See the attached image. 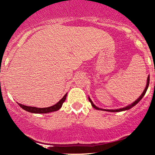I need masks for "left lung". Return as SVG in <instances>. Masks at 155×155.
<instances>
[{"instance_id":"1","label":"left lung","mask_w":155,"mask_h":155,"mask_svg":"<svg viewBox=\"0 0 155 155\" xmlns=\"http://www.w3.org/2000/svg\"><path fill=\"white\" fill-rule=\"evenodd\" d=\"M147 85H146V87H145V90L143 91V94H142L140 95V96L139 98L137 99V100H135V101H134V102H133L132 104H131L128 105V107H124V108H122V109H115V110H114V109H99V107H96V106H95V105L94 104H93V102L92 101V100H91V99H90V97H89V101H90L91 104H92V106L94 108V109H98V110H103V111H110V112H118V111H125V110L130 109V108H132L133 107H134V106H135V104H137L138 103L139 101L141 100L142 98H143L144 95L145 94V93H146V92H147V88H148V86H149V83H150V75H148V78H147Z\"/></svg>"}]
</instances>
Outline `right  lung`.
<instances>
[{
    "instance_id": "right-lung-1",
    "label": "right lung",
    "mask_w": 155,
    "mask_h": 155,
    "mask_svg": "<svg viewBox=\"0 0 155 155\" xmlns=\"http://www.w3.org/2000/svg\"><path fill=\"white\" fill-rule=\"evenodd\" d=\"M66 96H67V94H65L64 95V97H63L58 103L56 104L54 106H52V107H46V108H37V107H28V106L21 104H18H18L20 106V107H22L23 109L25 110V111L31 112V113L46 114V113H49V112L58 111V109H60L61 107H62L63 102L65 101V99H66Z\"/></svg>"
}]
</instances>
